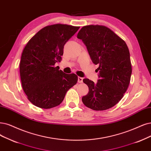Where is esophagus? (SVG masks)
<instances>
[{
    "instance_id": "esophagus-1",
    "label": "esophagus",
    "mask_w": 151,
    "mask_h": 151,
    "mask_svg": "<svg viewBox=\"0 0 151 151\" xmlns=\"http://www.w3.org/2000/svg\"><path fill=\"white\" fill-rule=\"evenodd\" d=\"M83 78L80 77V76L78 77V82L79 83H83Z\"/></svg>"
}]
</instances>
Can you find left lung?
Instances as JSON below:
<instances>
[{"instance_id": "1", "label": "left lung", "mask_w": 151, "mask_h": 151, "mask_svg": "<svg viewBox=\"0 0 151 151\" xmlns=\"http://www.w3.org/2000/svg\"><path fill=\"white\" fill-rule=\"evenodd\" d=\"M77 38L85 45L93 63L99 65L96 83L83 79L89 88L88 94L82 97L83 104L95 111L112 108L123 97L131 80L132 68L126 43L109 28L98 25L82 27Z\"/></svg>"}]
</instances>
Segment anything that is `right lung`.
<instances>
[{
    "label": "right lung",
    "mask_w": 151,
    "mask_h": 151,
    "mask_svg": "<svg viewBox=\"0 0 151 151\" xmlns=\"http://www.w3.org/2000/svg\"><path fill=\"white\" fill-rule=\"evenodd\" d=\"M79 29L64 24L47 26L26 45L20 63V79L28 99L36 106H57L77 83L75 74H66L55 64L60 62L65 45Z\"/></svg>",
    "instance_id": "right-lung-1"
}]
</instances>
